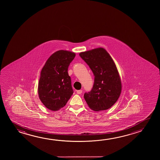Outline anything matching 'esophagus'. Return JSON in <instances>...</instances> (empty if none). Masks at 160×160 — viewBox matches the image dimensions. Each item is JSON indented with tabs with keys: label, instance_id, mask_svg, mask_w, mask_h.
<instances>
[{
	"label": "esophagus",
	"instance_id": "34e87169",
	"mask_svg": "<svg viewBox=\"0 0 160 160\" xmlns=\"http://www.w3.org/2000/svg\"><path fill=\"white\" fill-rule=\"evenodd\" d=\"M82 91L81 90H77V91H76V92H77L78 94H81V93H82Z\"/></svg>",
	"mask_w": 160,
	"mask_h": 160
}]
</instances>
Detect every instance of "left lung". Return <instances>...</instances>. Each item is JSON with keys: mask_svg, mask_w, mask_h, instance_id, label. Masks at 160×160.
Here are the masks:
<instances>
[{"mask_svg": "<svg viewBox=\"0 0 160 160\" xmlns=\"http://www.w3.org/2000/svg\"><path fill=\"white\" fill-rule=\"evenodd\" d=\"M95 76L92 90L84 94L89 107L94 111L108 109L118 99L122 90L120 76L110 55L99 47L80 53Z\"/></svg>", "mask_w": 160, "mask_h": 160, "instance_id": "left-lung-1", "label": "left lung"}]
</instances>
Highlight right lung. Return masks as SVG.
I'll list each match as a JSON object with an SVG mask.
<instances>
[{"instance_id":"1","label":"right lung","mask_w":160,"mask_h":160,"mask_svg":"<svg viewBox=\"0 0 160 160\" xmlns=\"http://www.w3.org/2000/svg\"><path fill=\"white\" fill-rule=\"evenodd\" d=\"M75 53L59 50L48 58L43 67L39 78L38 93L40 100L47 109L60 110L73 94L68 66Z\"/></svg>"}]
</instances>
